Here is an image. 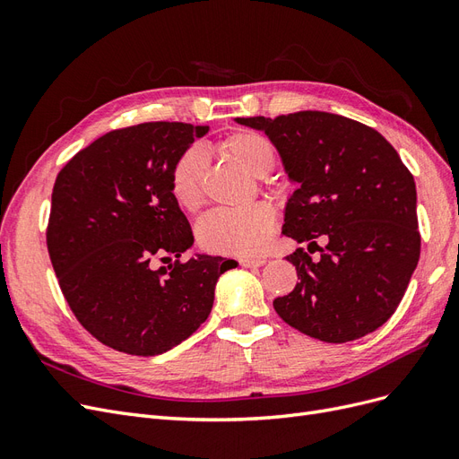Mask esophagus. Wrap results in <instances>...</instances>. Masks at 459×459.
<instances>
[{
  "label": "esophagus",
  "mask_w": 459,
  "mask_h": 459,
  "mask_svg": "<svg viewBox=\"0 0 459 459\" xmlns=\"http://www.w3.org/2000/svg\"><path fill=\"white\" fill-rule=\"evenodd\" d=\"M239 264L243 268H260V266H264V264H266V260H264V258H241Z\"/></svg>",
  "instance_id": "34e87169"
}]
</instances>
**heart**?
Segmentation results:
<instances>
[{
	"label": "heart",
	"instance_id": "1",
	"mask_svg": "<svg viewBox=\"0 0 459 459\" xmlns=\"http://www.w3.org/2000/svg\"><path fill=\"white\" fill-rule=\"evenodd\" d=\"M230 155L239 160L253 176H268L275 166V149L266 137L255 132H238L224 142ZM208 155L203 145L193 143L179 152L170 172L174 201L195 211L204 195ZM275 230V211L268 203L245 208H216L206 214L197 228L199 243L211 253L231 256H256L268 247Z\"/></svg>",
	"mask_w": 459,
	"mask_h": 459
}]
</instances>
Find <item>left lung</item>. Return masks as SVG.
Returning a JSON list of instances; mask_svg holds the SVG:
<instances>
[{
    "mask_svg": "<svg viewBox=\"0 0 459 459\" xmlns=\"http://www.w3.org/2000/svg\"><path fill=\"white\" fill-rule=\"evenodd\" d=\"M235 120L270 137L297 184L283 235L319 251L317 258L304 248L287 256L300 281L273 300L275 312L325 342L381 327L404 297L421 251L415 182L396 149L366 124L322 110Z\"/></svg>",
    "mask_w": 459,
    "mask_h": 459,
    "instance_id": "left-lung-1",
    "label": "left lung"
}]
</instances>
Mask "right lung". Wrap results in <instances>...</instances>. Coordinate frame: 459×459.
<instances>
[{"instance_id":"add662e5","label":"right lung","mask_w":459,"mask_h":459,"mask_svg":"<svg viewBox=\"0 0 459 459\" xmlns=\"http://www.w3.org/2000/svg\"><path fill=\"white\" fill-rule=\"evenodd\" d=\"M206 132L186 122L113 130L55 179L46 231L53 270L82 327L118 352L157 356L186 341L211 314L218 277L238 266L208 255L151 266L193 245L170 172Z\"/></svg>"}]
</instances>
